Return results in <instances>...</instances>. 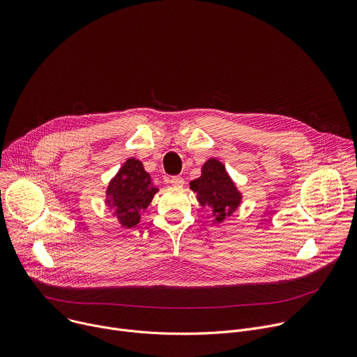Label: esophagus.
<instances>
[{
	"label": "esophagus",
	"instance_id": "obj_1",
	"mask_svg": "<svg viewBox=\"0 0 357 357\" xmlns=\"http://www.w3.org/2000/svg\"><path fill=\"white\" fill-rule=\"evenodd\" d=\"M169 183H171V185H174V186H182V185L185 183V181H183V178H182V176L175 175V176H171Z\"/></svg>",
	"mask_w": 357,
	"mask_h": 357
}]
</instances>
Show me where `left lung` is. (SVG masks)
<instances>
[{
  "label": "left lung",
  "instance_id": "1",
  "mask_svg": "<svg viewBox=\"0 0 357 357\" xmlns=\"http://www.w3.org/2000/svg\"><path fill=\"white\" fill-rule=\"evenodd\" d=\"M202 206H212L216 222L230 216L240 205L241 196L227 175L225 165L212 158L202 167V176L190 182Z\"/></svg>",
  "mask_w": 357,
  "mask_h": 357
}]
</instances>
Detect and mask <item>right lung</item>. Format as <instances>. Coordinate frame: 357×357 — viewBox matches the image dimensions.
<instances>
[{
    "label": "right lung",
    "instance_id": "obj_1",
    "mask_svg": "<svg viewBox=\"0 0 357 357\" xmlns=\"http://www.w3.org/2000/svg\"><path fill=\"white\" fill-rule=\"evenodd\" d=\"M158 192L144 171L142 164L131 158L119 171L107 189V205L114 209L124 227H134L141 219V212L148 208L152 197Z\"/></svg>",
    "mask_w": 357,
    "mask_h": 357
}]
</instances>
